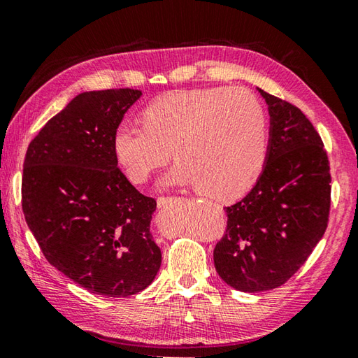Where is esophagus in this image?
<instances>
[{"label":"esophagus","instance_id":"obj_1","mask_svg":"<svg viewBox=\"0 0 358 358\" xmlns=\"http://www.w3.org/2000/svg\"><path fill=\"white\" fill-rule=\"evenodd\" d=\"M173 200H175V197H159L158 199V208H167Z\"/></svg>","mask_w":358,"mask_h":358}]
</instances>
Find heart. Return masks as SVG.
Returning a JSON list of instances; mask_svg holds the SVG:
<instances>
[{
    "label": "heart",
    "mask_w": 358,
    "mask_h": 358,
    "mask_svg": "<svg viewBox=\"0 0 358 358\" xmlns=\"http://www.w3.org/2000/svg\"><path fill=\"white\" fill-rule=\"evenodd\" d=\"M142 125L120 123L113 136L119 166L144 183L173 157L162 186H199L216 200L241 197L262 175L269 148L268 117L243 89L175 90L148 103Z\"/></svg>",
    "instance_id": "1"
}]
</instances>
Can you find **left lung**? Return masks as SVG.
<instances>
[{
    "instance_id": "1",
    "label": "left lung",
    "mask_w": 358,
    "mask_h": 358,
    "mask_svg": "<svg viewBox=\"0 0 358 358\" xmlns=\"http://www.w3.org/2000/svg\"><path fill=\"white\" fill-rule=\"evenodd\" d=\"M258 92L271 117L268 158L252 191L225 206V236L213 253L219 277L244 292L287 282L321 241L330 208V167L320 134L301 109Z\"/></svg>"
}]
</instances>
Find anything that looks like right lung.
<instances>
[{
    "label": "right lung",
    "mask_w": 358,
    "mask_h": 358,
    "mask_svg": "<svg viewBox=\"0 0 358 358\" xmlns=\"http://www.w3.org/2000/svg\"><path fill=\"white\" fill-rule=\"evenodd\" d=\"M141 90L76 95L26 152L22 206L51 266L95 294L128 297L150 285L161 249L150 231L157 200L117 167L113 136Z\"/></svg>",
    "instance_id": "right-lung-1"
}]
</instances>
